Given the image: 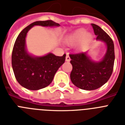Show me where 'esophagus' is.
I'll return each mask as SVG.
<instances>
[{
    "mask_svg": "<svg viewBox=\"0 0 125 125\" xmlns=\"http://www.w3.org/2000/svg\"><path fill=\"white\" fill-rule=\"evenodd\" d=\"M71 60V58H70L69 55V54H67V55H66V58H65V61L66 62H70Z\"/></svg>",
    "mask_w": 125,
    "mask_h": 125,
    "instance_id": "34e87169",
    "label": "esophagus"
}]
</instances>
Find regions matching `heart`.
I'll return each mask as SVG.
<instances>
[{
	"label": "heart",
	"instance_id": "b5f03b06",
	"mask_svg": "<svg viewBox=\"0 0 125 125\" xmlns=\"http://www.w3.org/2000/svg\"><path fill=\"white\" fill-rule=\"evenodd\" d=\"M84 38L86 41H89L91 40V36L87 35V31L83 29H80L72 33L67 39L69 43H74L81 41Z\"/></svg>",
	"mask_w": 125,
	"mask_h": 125
}]
</instances>
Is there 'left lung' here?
<instances>
[{
	"mask_svg": "<svg viewBox=\"0 0 125 125\" xmlns=\"http://www.w3.org/2000/svg\"><path fill=\"white\" fill-rule=\"evenodd\" d=\"M96 40L105 43L106 51L99 62L92 60L87 52L70 54L73 65L70 78L75 86L86 91L97 89L108 82L113 71L115 60L114 45L112 40L99 26L91 24Z\"/></svg>",
	"mask_w": 125,
	"mask_h": 125,
	"instance_id": "1",
	"label": "left lung"
}]
</instances>
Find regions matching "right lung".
Returning <instances> with one entry per match:
<instances>
[{"mask_svg": "<svg viewBox=\"0 0 125 125\" xmlns=\"http://www.w3.org/2000/svg\"><path fill=\"white\" fill-rule=\"evenodd\" d=\"M34 26L58 27L60 25L52 20L33 22L20 32L13 46L11 63L17 82L26 89L37 91L47 87L52 82L55 73L65 62L66 55L58 56L49 52L42 56H34L27 52L26 36Z\"/></svg>", "mask_w": 125, "mask_h": 125, "instance_id": "add662e5", "label": "right lung"}]
</instances>
